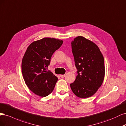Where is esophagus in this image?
<instances>
[{
  "mask_svg": "<svg viewBox=\"0 0 126 126\" xmlns=\"http://www.w3.org/2000/svg\"><path fill=\"white\" fill-rule=\"evenodd\" d=\"M65 76V75H60V77L61 78H64Z\"/></svg>",
  "mask_w": 126,
  "mask_h": 126,
  "instance_id": "esophagus-1",
  "label": "esophagus"
}]
</instances>
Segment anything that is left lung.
<instances>
[{
	"mask_svg": "<svg viewBox=\"0 0 126 126\" xmlns=\"http://www.w3.org/2000/svg\"><path fill=\"white\" fill-rule=\"evenodd\" d=\"M72 48L78 75L70 84L71 90L79 98H88L103 84L105 74L104 56L95 43L82 36L72 41Z\"/></svg>",
	"mask_w": 126,
	"mask_h": 126,
	"instance_id": "1",
	"label": "left lung"
}]
</instances>
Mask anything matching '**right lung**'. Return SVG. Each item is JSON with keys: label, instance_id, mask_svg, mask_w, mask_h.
Segmentation results:
<instances>
[{"label": "right lung", "instance_id": "obj_1", "mask_svg": "<svg viewBox=\"0 0 126 126\" xmlns=\"http://www.w3.org/2000/svg\"><path fill=\"white\" fill-rule=\"evenodd\" d=\"M63 40L44 38L32 42L22 58L21 68L27 86L36 95L46 97L53 91L58 78L47 69Z\"/></svg>", "mask_w": 126, "mask_h": 126}]
</instances>
